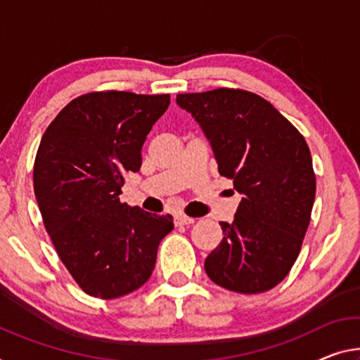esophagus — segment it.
Instances as JSON below:
<instances>
[{
    "label": "esophagus",
    "instance_id": "1",
    "mask_svg": "<svg viewBox=\"0 0 360 360\" xmlns=\"http://www.w3.org/2000/svg\"><path fill=\"white\" fill-rule=\"evenodd\" d=\"M195 222H196V219L188 217V215H185V214H180L175 217V225H191Z\"/></svg>",
    "mask_w": 360,
    "mask_h": 360
}]
</instances>
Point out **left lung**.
I'll return each instance as SVG.
<instances>
[{"label":"left lung","mask_w":360,"mask_h":360,"mask_svg":"<svg viewBox=\"0 0 360 360\" xmlns=\"http://www.w3.org/2000/svg\"><path fill=\"white\" fill-rule=\"evenodd\" d=\"M211 143L219 174L243 196L224 238L204 261L214 283L254 295L274 288L300 256L315 199L304 136L264 98L217 88L176 95Z\"/></svg>","instance_id":"obj_1"}]
</instances>
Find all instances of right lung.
<instances>
[{"label": "right lung", "instance_id": "1", "mask_svg": "<svg viewBox=\"0 0 360 360\" xmlns=\"http://www.w3.org/2000/svg\"><path fill=\"white\" fill-rule=\"evenodd\" d=\"M169 104V95L88 93L72 99L43 134L33 190L58 256L86 295L114 300L145 285L159 243L174 229L170 214L119 198Z\"/></svg>", "mask_w": 360, "mask_h": 360}]
</instances>
